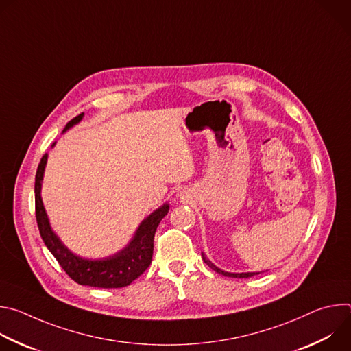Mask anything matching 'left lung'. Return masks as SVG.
Returning <instances> with one entry per match:
<instances>
[{"mask_svg": "<svg viewBox=\"0 0 351 351\" xmlns=\"http://www.w3.org/2000/svg\"><path fill=\"white\" fill-rule=\"evenodd\" d=\"M203 260L215 271V272H218V274H222L223 276H230V278H250V276H253V275H257V272H245V274H230V272H225V271H222V269H219L218 267H215L210 260H207L206 257H204V254H203Z\"/></svg>", "mask_w": 351, "mask_h": 351, "instance_id": "left-lung-1", "label": "left lung"}]
</instances>
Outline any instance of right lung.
Returning a JSON list of instances; mask_svg holds the SVG:
<instances>
[{
  "instance_id": "obj_1",
  "label": "right lung",
  "mask_w": 351,
  "mask_h": 351,
  "mask_svg": "<svg viewBox=\"0 0 351 351\" xmlns=\"http://www.w3.org/2000/svg\"><path fill=\"white\" fill-rule=\"evenodd\" d=\"M83 118V114L77 115L69 121L64 129L68 130L73 125L79 123ZM56 143H53L54 145ZM48 154H44L37 172L34 182V202H36V219L40 230V236L57 258L62 269L79 285L93 286V287H125L137 279L152 264L153 250H154V236L161 219L168 214L169 206L164 204L156 210L152 215H148L138 226L132 241L112 257L103 260H84L75 256L72 252L61 243L58 236L53 232L49 226L43 202H41V180L44 175V168L47 164Z\"/></svg>"
}]
</instances>
